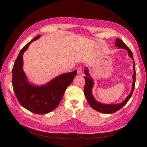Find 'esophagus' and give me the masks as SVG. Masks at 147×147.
Wrapping results in <instances>:
<instances>
[{"mask_svg": "<svg viewBox=\"0 0 147 147\" xmlns=\"http://www.w3.org/2000/svg\"><path fill=\"white\" fill-rule=\"evenodd\" d=\"M77 70H78V74H82V72H83V67H79L78 68V69H77Z\"/></svg>", "mask_w": 147, "mask_h": 147, "instance_id": "obj_1", "label": "esophagus"}]
</instances>
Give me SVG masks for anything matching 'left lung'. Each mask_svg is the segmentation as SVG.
<instances>
[{"mask_svg":"<svg viewBox=\"0 0 147 147\" xmlns=\"http://www.w3.org/2000/svg\"><path fill=\"white\" fill-rule=\"evenodd\" d=\"M115 45L118 47L119 48H124L126 49L129 53V55L130 58H132L134 59L133 57V54L131 50L127 47L126 45L123 42L120 38H117L115 39ZM134 74L132 76V78L134 79V82L132 83V90H131L130 94L127 96L126 99L123 102L119 104H102L99 103L97 101H96L93 95L92 94V88L93 87V84H94V82L92 80V79L90 78L89 74L88 73V69L87 68H85L84 69V73L86 75V76L84 77V79H85V85H84V95H85L87 101L90 107L92 108V109H94L95 110L102 113H105V114H111L114 113L115 112H116L120 110L121 108L125 106L126 103L128 102L129 99L131 98L133 94V92L135 88V80H136V70H135V64L134 60Z\"/></svg>","mask_w":147,"mask_h":147,"instance_id":"left-lung-1","label":"left lung"}]
</instances>
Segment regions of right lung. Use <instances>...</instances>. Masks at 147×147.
<instances>
[{"instance_id":"add662e5","label":"right lung","mask_w":147,"mask_h":147,"mask_svg":"<svg viewBox=\"0 0 147 147\" xmlns=\"http://www.w3.org/2000/svg\"><path fill=\"white\" fill-rule=\"evenodd\" d=\"M40 36L35 37L20 51L12 68V86L21 105L33 113L45 114L58 106L66 89L76 76L77 70L61 74L44 86H34L28 83L22 69V55L29 45Z\"/></svg>"}]
</instances>
